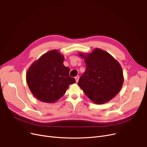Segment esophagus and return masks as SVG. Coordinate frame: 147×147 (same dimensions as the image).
I'll return each instance as SVG.
<instances>
[{"label":"esophagus","mask_w":147,"mask_h":147,"mask_svg":"<svg viewBox=\"0 0 147 147\" xmlns=\"http://www.w3.org/2000/svg\"><path fill=\"white\" fill-rule=\"evenodd\" d=\"M75 78V80H76V83H78V80H79V77H76Z\"/></svg>","instance_id":"esophagus-1"}]
</instances>
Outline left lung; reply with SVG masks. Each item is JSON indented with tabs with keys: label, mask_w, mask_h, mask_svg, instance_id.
Wrapping results in <instances>:
<instances>
[{
	"label": "left lung",
	"mask_w": 147,
	"mask_h": 147,
	"mask_svg": "<svg viewBox=\"0 0 147 147\" xmlns=\"http://www.w3.org/2000/svg\"><path fill=\"white\" fill-rule=\"evenodd\" d=\"M78 54L86 65L78 86L95 104L109 102L119 93L124 82L120 64L108 52L99 48L88 54Z\"/></svg>",
	"instance_id": "obj_1"
}]
</instances>
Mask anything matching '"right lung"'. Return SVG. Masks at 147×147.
Listing matches in <instances>:
<instances>
[{
    "label": "right lung",
    "mask_w": 147,
    "mask_h": 147,
    "mask_svg": "<svg viewBox=\"0 0 147 147\" xmlns=\"http://www.w3.org/2000/svg\"><path fill=\"white\" fill-rule=\"evenodd\" d=\"M64 56L52 50L41 56L29 67L26 82L30 91L38 100L48 103L58 101L70 84L76 83L69 76L70 69L63 64Z\"/></svg>",
    "instance_id": "obj_1"
}]
</instances>
